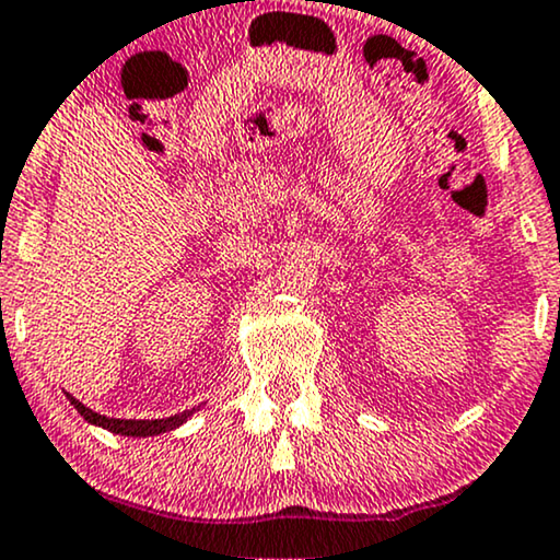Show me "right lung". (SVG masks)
<instances>
[{"label": "right lung", "instance_id": "obj_1", "mask_svg": "<svg viewBox=\"0 0 560 560\" xmlns=\"http://www.w3.org/2000/svg\"><path fill=\"white\" fill-rule=\"evenodd\" d=\"M67 399H70L72 407H75L78 412L83 415L88 422H93V425L106 428V430H112V433H119V435H132V438H145V435L166 433V430L179 428L182 422H185L187 417L195 412V409H187V412L174 415V417H164V420H114V417H104V415L93 412V409L83 407V404H80L75 396H67Z\"/></svg>", "mask_w": 560, "mask_h": 560}]
</instances>
